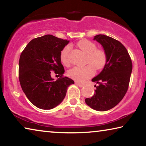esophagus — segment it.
Returning <instances> with one entry per match:
<instances>
[{
  "label": "esophagus",
  "instance_id": "1",
  "mask_svg": "<svg viewBox=\"0 0 146 146\" xmlns=\"http://www.w3.org/2000/svg\"><path fill=\"white\" fill-rule=\"evenodd\" d=\"M75 84H76V85H77L78 86H79L80 88H82V87L84 86V84H80V83H78V82H75Z\"/></svg>",
  "mask_w": 146,
  "mask_h": 146
}]
</instances>
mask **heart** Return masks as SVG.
Returning a JSON list of instances; mask_svg holds the SVG:
<instances>
[{"label":"heart","instance_id":"heart-1","mask_svg":"<svg viewBox=\"0 0 146 146\" xmlns=\"http://www.w3.org/2000/svg\"><path fill=\"white\" fill-rule=\"evenodd\" d=\"M77 46L83 52L87 54L86 63L90 65L84 67H74L69 69L68 76L76 81L82 82L94 75V68L96 70L103 69L107 62V56L105 51L101 48H97L94 43L87 40L78 41ZM71 46L67 45L60 52V60L62 64L68 66L69 65V54Z\"/></svg>","mask_w":146,"mask_h":146}]
</instances>
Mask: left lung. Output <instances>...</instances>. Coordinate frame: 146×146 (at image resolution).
<instances>
[{
  "label": "left lung",
  "mask_w": 146,
  "mask_h": 146,
  "mask_svg": "<svg viewBox=\"0 0 146 146\" xmlns=\"http://www.w3.org/2000/svg\"><path fill=\"white\" fill-rule=\"evenodd\" d=\"M103 46L107 62L101 72L92 81L96 82V90L86 103L98 111H106L114 108L122 100L128 90L133 64L126 48L111 37L99 34L94 36Z\"/></svg>",
  "instance_id": "left-lung-1"
}]
</instances>
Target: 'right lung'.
I'll list each match as a JSON object with an SVG mask.
<instances>
[{"instance_id": "obj_1", "label": "right lung", "mask_w": 146, "mask_h": 146, "mask_svg": "<svg viewBox=\"0 0 146 146\" xmlns=\"http://www.w3.org/2000/svg\"><path fill=\"white\" fill-rule=\"evenodd\" d=\"M69 41L45 35L28 43L20 56L19 78L23 91L36 107L50 110L64 100L67 90L74 81L63 77L64 66L60 60L62 50ZM53 70L61 77H51Z\"/></svg>"}]
</instances>
